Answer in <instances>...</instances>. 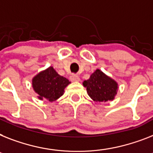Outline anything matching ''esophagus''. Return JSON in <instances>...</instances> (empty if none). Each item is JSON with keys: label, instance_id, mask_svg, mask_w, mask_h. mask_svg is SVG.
Wrapping results in <instances>:
<instances>
[{"label": "esophagus", "instance_id": "1", "mask_svg": "<svg viewBox=\"0 0 153 153\" xmlns=\"http://www.w3.org/2000/svg\"><path fill=\"white\" fill-rule=\"evenodd\" d=\"M70 80H71L72 82H78L79 81V76L76 75V74H72L71 76H70Z\"/></svg>", "mask_w": 153, "mask_h": 153}]
</instances>
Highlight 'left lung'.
<instances>
[{"label":"left lung","instance_id":"8db88e82","mask_svg":"<svg viewBox=\"0 0 153 153\" xmlns=\"http://www.w3.org/2000/svg\"><path fill=\"white\" fill-rule=\"evenodd\" d=\"M83 84L87 88V92L91 98L99 102L114 99L118 89L117 82L105 75L100 69H96L89 79L84 80Z\"/></svg>","mask_w":153,"mask_h":153}]
</instances>
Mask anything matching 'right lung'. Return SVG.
Segmentation results:
<instances>
[{
    "mask_svg": "<svg viewBox=\"0 0 153 153\" xmlns=\"http://www.w3.org/2000/svg\"><path fill=\"white\" fill-rule=\"evenodd\" d=\"M70 84L69 79L63 77L53 67L50 66L35 76L32 80L33 90L40 100L53 102L62 96L64 89Z\"/></svg>",
    "mask_w": 153,
    "mask_h": 153,
    "instance_id": "add662e5",
    "label": "right lung"
}]
</instances>
